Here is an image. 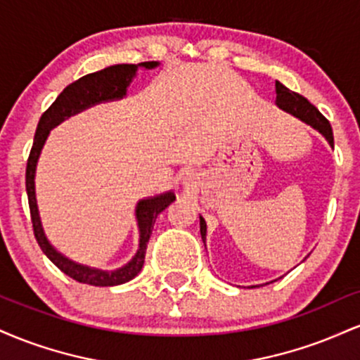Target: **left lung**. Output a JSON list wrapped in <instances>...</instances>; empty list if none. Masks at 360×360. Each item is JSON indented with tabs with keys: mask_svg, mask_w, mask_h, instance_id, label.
<instances>
[{
	"mask_svg": "<svg viewBox=\"0 0 360 360\" xmlns=\"http://www.w3.org/2000/svg\"><path fill=\"white\" fill-rule=\"evenodd\" d=\"M276 105L279 106L281 110L288 111V113L295 115L296 118H300L301 122L308 123L311 125L315 130L320 131L323 137L328 140L330 146L333 147V131H332V125L326 120L323 115L318 111L316 106H313L307 98L301 96L300 93H295V91L288 89L286 86L281 84L279 81H276ZM200 232H201V238H206V223L203 220V217H200Z\"/></svg>",
	"mask_w": 360,
	"mask_h": 360,
	"instance_id": "1",
	"label": "left lung"
}]
</instances>
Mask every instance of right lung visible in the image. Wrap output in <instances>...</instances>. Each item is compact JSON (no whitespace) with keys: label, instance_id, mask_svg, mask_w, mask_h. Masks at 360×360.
<instances>
[{"label":"right lung","instance_id":"obj_1","mask_svg":"<svg viewBox=\"0 0 360 360\" xmlns=\"http://www.w3.org/2000/svg\"><path fill=\"white\" fill-rule=\"evenodd\" d=\"M155 65L157 62L154 60L140 62L137 65L117 64L110 65V68L103 69V71L79 77V79L71 82L68 88L62 91L59 96H57V100L44 111V115L40 117L39 125H37L34 146H32L30 155H28L27 172H25V184H27L28 206H30V218L32 226H34V235L44 254L47 255L64 274H68L69 278L77 281V283L91 284V286H117V284H123L127 283V281L134 279L135 276L142 271L143 260H146L147 243L152 235V229H154L157 214L162 213L164 210L176 200V196L172 193H166L160 194V196L150 198V200L139 201L137 220L140 229V249L137 252V255L131 259V262H128L125 267L113 272L89 269V267L79 266V264H74L72 260L62 257L59 252L53 250V247L47 242V238H45L35 201L34 177L37 159H39L40 150H42V146L45 139H47L49 130H51L53 125H57V123L62 122L64 118L77 113V111L88 108L91 105H96V103L100 101L117 100V98L125 96L128 84H130L131 77L135 76L137 69H152L155 68Z\"/></svg>","mask_w":360,"mask_h":360}]
</instances>
